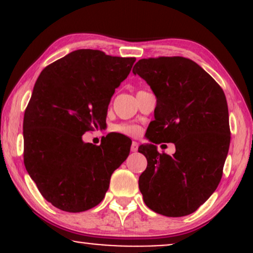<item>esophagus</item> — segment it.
Wrapping results in <instances>:
<instances>
[{
    "instance_id": "esophagus-1",
    "label": "esophagus",
    "mask_w": 253,
    "mask_h": 253,
    "mask_svg": "<svg viewBox=\"0 0 253 253\" xmlns=\"http://www.w3.org/2000/svg\"><path fill=\"white\" fill-rule=\"evenodd\" d=\"M138 147L139 144L136 143V141H133L132 145H130V151H132V152H136V151H138Z\"/></svg>"
}]
</instances>
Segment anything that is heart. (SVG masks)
I'll list each match as a JSON object with an SVG mask.
<instances>
[{
  "label": "heart",
  "instance_id": "b5f03b06",
  "mask_svg": "<svg viewBox=\"0 0 253 253\" xmlns=\"http://www.w3.org/2000/svg\"><path fill=\"white\" fill-rule=\"evenodd\" d=\"M112 130L115 133H120V134L127 136H136L141 133V128L138 125L134 124H119L114 125L112 127Z\"/></svg>",
  "mask_w": 253,
  "mask_h": 253
}]
</instances>
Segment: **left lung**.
I'll return each mask as SVG.
<instances>
[{"label":"left lung","mask_w":253,"mask_h":253,"mask_svg":"<svg viewBox=\"0 0 253 253\" xmlns=\"http://www.w3.org/2000/svg\"><path fill=\"white\" fill-rule=\"evenodd\" d=\"M133 74L155 92V120L146 130L151 144L138 151L147 168L139 177L145 205L165 216L194 213L215 191L222 177L231 130L221 86L195 62L184 57L140 59ZM173 142L172 156L156 143Z\"/></svg>","instance_id":"obj_1"}]
</instances>
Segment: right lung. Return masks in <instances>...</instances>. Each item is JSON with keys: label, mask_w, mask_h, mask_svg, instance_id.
Wrapping results in <instances>:
<instances>
[{"label": "right lung", "mask_w": 253, "mask_h": 253, "mask_svg": "<svg viewBox=\"0 0 253 253\" xmlns=\"http://www.w3.org/2000/svg\"><path fill=\"white\" fill-rule=\"evenodd\" d=\"M135 58L77 50L46 66L24 117V163L40 194L58 210L88 211L103 200L110 176L129 155L125 135L84 143L103 127L115 89Z\"/></svg>", "instance_id": "add662e5"}]
</instances>
